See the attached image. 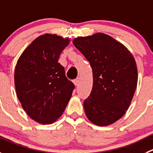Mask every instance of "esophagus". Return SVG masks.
<instances>
[{
    "mask_svg": "<svg viewBox=\"0 0 153 153\" xmlns=\"http://www.w3.org/2000/svg\"><path fill=\"white\" fill-rule=\"evenodd\" d=\"M73 82H74V84H75V86H78V85H79V81H78V79H75L74 80Z\"/></svg>",
    "mask_w": 153,
    "mask_h": 153,
    "instance_id": "1",
    "label": "esophagus"
}]
</instances>
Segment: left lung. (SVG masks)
<instances>
[{
	"label": "left lung",
	"mask_w": 153,
	"mask_h": 153,
	"mask_svg": "<svg viewBox=\"0 0 153 153\" xmlns=\"http://www.w3.org/2000/svg\"><path fill=\"white\" fill-rule=\"evenodd\" d=\"M73 44L89 61L94 84L84 101L88 119L99 126L122 118L131 104L137 84L134 58L123 44L109 35L79 37Z\"/></svg>",
	"instance_id": "8db88e82"
}]
</instances>
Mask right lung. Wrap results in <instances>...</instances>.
<instances>
[{"mask_svg":"<svg viewBox=\"0 0 153 153\" xmlns=\"http://www.w3.org/2000/svg\"><path fill=\"white\" fill-rule=\"evenodd\" d=\"M68 41L56 35H41L17 61L16 95L28 116L41 124H51L62 115L75 89L58 62Z\"/></svg>","mask_w":153,"mask_h":153,"instance_id":"right-lung-1","label":"right lung"}]
</instances>
